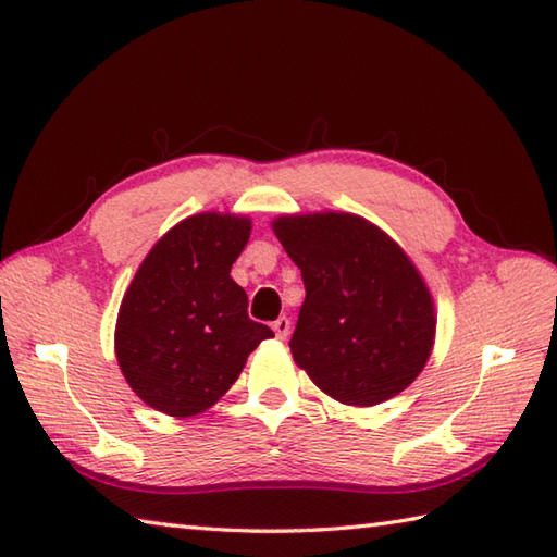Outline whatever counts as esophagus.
<instances>
[{"label": "esophagus", "instance_id": "1", "mask_svg": "<svg viewBox=\"0 0 557 557\" xmlns=\"http://www.w3.org/2000/svg\"><path fill=\"white\" fill-rule=\"evenodd\" d=\"M289 327H292V323H289V318H285V315H280L277 321L272 323V330H275L277 339H287L289 337Z\"/></svg>", "mask_w": 557, "mask_h": 557}]
</instances>
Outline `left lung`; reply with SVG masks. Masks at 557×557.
Masks as SVG:
<instances>
[{"label": "left lung", "mask_w": 557, "mask_h": 557, "mask_svg": "<svg viewBox=\"0 0 557 557\" xmlns=\"http://www.w3.org/2000/svg\"><path fill=\"white\" fill-rule=\"evenodd\" d=\"M306 287L292 357L325 395L373 407L423 371L435 309L399 244L351 212L282 215L272 222Z\"/></svg>", "instance_id": "left-lung-1"}]
</instances>
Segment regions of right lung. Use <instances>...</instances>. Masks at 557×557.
<instances>
[{
  "label": "right lung",
  "instance_id": "1",
  "mask_svg": "<svg viewBox=\"0 0 557 557\" xmlns=\"http://www.w3.org/2000/svg\"><path fill=\"white\" fill-rule=\"evenodd\" d=\"M251 220L198 212L150 248L114 330L116 361L134 393L170 417H196L227 393L272 330L248 318L232 263Z\"/></svg>",
  "mask_w": 557,
  "mask_h": 557
}]
</instances>
